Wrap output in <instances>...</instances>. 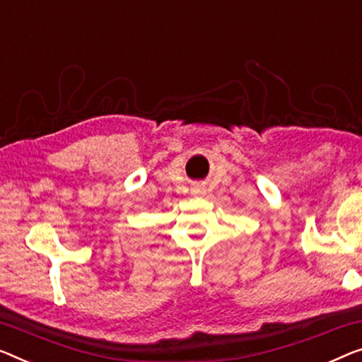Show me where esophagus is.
<instances>
[{
    "label": "esophagus",
    "mask_w": 362,
    "mask_h": 362,
    "mask_svg": "<svg viewBox=\"0 0 362 362\" xmlns=\"http://www.w3.org/2000/svg\"><path fill=\"white\" fill-rule=\"evenodd\" d=\"M204 187H202V185H195V187H192V193L193 195H204Z\"/></svg>",
    "instance_id": "34e87169"
}]
</instances>
